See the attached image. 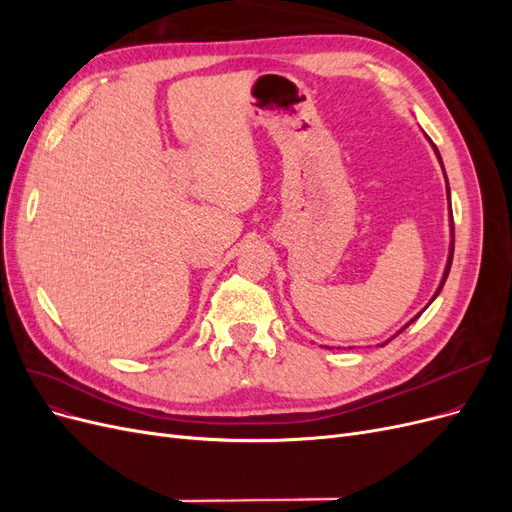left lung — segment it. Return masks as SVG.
<instances>
[{
  "mask_svg": "<svg viewBox=\"0 0 512 512\" xmlns=\"http://www.w3.org/2000/svg\"><path fill=\"white\" fill-rule=\"evenodd\" d=\"M436 153H438V149H436ZM438 158H440V153H438ZM446 188H448V183H446ZM448 194H451V192H448ZM453 232H455V228H453ZM453 250H455V235H453V241H451V254H448V262H446V271H444V277H442V282H440V288H438V292L442 290V286H444V282H446V277H448V271H451V262H453ZM438 292H436V294H433V299H436V297H438ZM433 299H431V301H433ZM416 318H418V316H416ZM416 318H414V320H416ZM408 324H410V322H408ZM408 324H406V327H408ZM406 327H404V329H406ZM404 329H401V331H404ZM401 331H399V333H401ZM399 333H397V335H399ZM397 335H393V337H397ZM389 342H391V339H389ZM382 346H384V344H382Z\"/></svg>",
  "mask_w": 512,
  "mask_h": 512,
  "instance_id": "1",
  "label": "left lung"
}]
</instances>
